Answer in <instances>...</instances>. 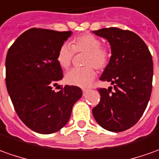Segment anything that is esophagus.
<instances>
[{"label":"esophagus","instance_id":"obj_1","mask_svg":"<svg viewBox=\"0 0 159 159\" xmlns=\"http://www.w3.org/2000/svg\"><path fill=\"white\" fill-rule=\"evenodd\" d=\"M82 91H83V93L85 94L86 93H87V92L89 91V89H87V88H83V89H82Z\"/></svg>","mask_w":159,"mask_h":159}]
</instances>
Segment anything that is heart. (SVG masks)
<instances>
[{"instance_id":"obj_1","label":"heart","mask_w":159,"mask_h":159,"mask_svg":"<svg viewBox=\"0 0 159 159\" xmlns=\"http://www.w3.org/2000/svg\"><path fill=\"white\" fill-rule=\"evenodd\" d=\"M85 52L83 67L71 69L65 75L66 82L71 86L87 87L96 77V71L107 67L111 57V51L101 40L93 34L86 33L73 38L71 46L62 44L57 51L56 61L61 67L68 68L74 53Z\"/></svg>"}]
</instances>
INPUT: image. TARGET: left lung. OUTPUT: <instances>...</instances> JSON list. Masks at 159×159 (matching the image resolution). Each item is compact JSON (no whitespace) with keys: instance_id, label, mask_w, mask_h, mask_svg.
Wrapping results in <instances>:
<instances>
[{"instance_id":"8db88e82","label":"left lung","mask_w":159,"mask_h":159,"mask_svg":"<svg viewBox=\"0 0 159 159\" xmlns=\"http://www.w3.org/2000/svg\"><path fill=\"white\" fill-rule=\"evenodd\" d=\"M93 33L111 45V60L100 80L111 82L113 87L98 88L100 100L93 114L104 129L123 132L139 120L147 107L152 88V57L144 40L130 30L108 27Z\"/></svg>"}]
</instances>
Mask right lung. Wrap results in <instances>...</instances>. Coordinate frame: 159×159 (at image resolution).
<instances>
[{
	"label": "right lung",
	"instance_id": "obj_1",
	"mask_svg": "<svg viewBox=\"0 0 159 159\" xmlns=\"http://www.w3.org/2000/svg\"><path fill=\"white\" fill-rule=\"evenodd\" d=\"M71 31L30 28L17 38L6 57V86L15 110L27 127L51 134L68 122L74 103L82 96L79 86H53L63 78L57 51Z\"/></svg>",
	"mask_w": 159,
	"mask_h": 159
}]
</instances>
